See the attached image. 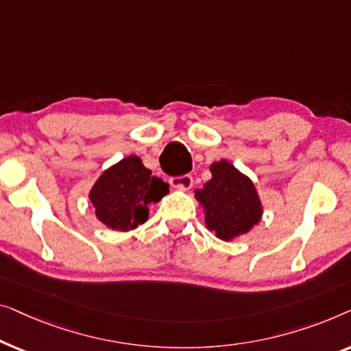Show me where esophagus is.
<instances>
[{
  "instance_id": "esophagus-1",
  "label": "esophagus",
  "mask_w": 351,
  "mask_h": 351,
  "mask_svg": "<svg viewBox=\"0 0 351 351\" xmlns=\"http://www.w3.org/2000/svg\"><path fill=\"white\" fill-rule=\"evenodd\" d=\"M170 184L173 186L175 189L187 191V189H191L192 184H194V180H192V176H191V175L171 176V178H170Z\"/></svg>"
}]
</instances>
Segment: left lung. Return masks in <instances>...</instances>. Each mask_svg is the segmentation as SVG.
<instances>
[{
  "label": "left lung",
  "mask_w": 351,
  "mask_h": 351,
  "mask_svg": "<svg viewBox=\"0 0 351 351\" xmlns=\"http://www.w3.org/2000/svg\"><path fill=\"white\" fill-rule=\"evenodd\" d=\"M211 180L195 199L205 211V224L224 241L250 232L263 216V204L253 181L227 160L211 164Z\"/></svg>",
  "instance_id": "left-lung-1"
}]
</instances>
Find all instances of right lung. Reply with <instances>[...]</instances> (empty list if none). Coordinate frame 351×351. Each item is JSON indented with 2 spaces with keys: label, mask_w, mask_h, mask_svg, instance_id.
<instances>
[{
  "label": "right lung",
  "mask_w": 351,
  "mask_h": 351,
  "mask_svg": "<svg viewBox=\"0 0 351 351\" xmlns=\"http://www.w3.org/2000/svg\"><path fill=\"white\" fill-rule=\"evenodd\" d=\"M169 192V184L152 176L138 156L124 157L95 181L90 199L97 219L110 229L127 232L149 218L151 204Z\"/></svg>",
  "instance_id": "add662e5"
}]
</instances>
